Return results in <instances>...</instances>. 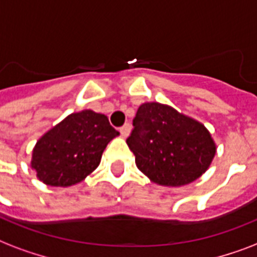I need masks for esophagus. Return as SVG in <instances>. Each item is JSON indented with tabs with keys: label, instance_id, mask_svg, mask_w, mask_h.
Returning a JSON list of instances; mask_svg holds the SVG:
<instances>
[{
	"label": "esophagus",
	"instance_id": "obj_1",
	"mask_svg": "<svg viewBox=\"0 0 257 257\" xmlns=\"http://www.w3.org/2000/svg\"><path fill=\"white\" fill-rule=\"evenodd\" d=\"M130 128H131V127H130V124H128V123L119 128V133H120V135H122V138H126L127 135L130 134Z\"/></svg>",
	"mask_w": 257,
	"mask_h": 257
}]
</instances>
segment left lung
Here are the masks:
<instances>
[{"mask_svg": "<svg viewBox=\"0 0 257 257\" xmlns=\"http://www.w3.org/2000/svg\"><path fill=\"white\" fill-rule=\"evenodd\" d=\"M133 126L126 142L139 170L156 184H190L206 172L216 154L204 124L165 104H142Z\"/></svg>", "mask_w": 257, "mask_h": 257, "instance_id": "left-lung-1", "label": "left lung"}]
</instances>
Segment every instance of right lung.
I'll return each instance as SVG.
<instances>
[{
	"label": "right lung",
	"mask_w": 257,
	"mask_h": 257,
	"mask_svg": "<svg viewBox=\"0 0 257 257\" xmlns=\"http://www.w3.org/2000/svg\"><path fill=\"white\" fill-rule=\"evenodd\" d=\"M116 135L106 115L91 110L71 114L36 143L32 168L49 186L75 185L97 168Z\"/></svg>",
	"instance_id": "1"
}]
</instances>
